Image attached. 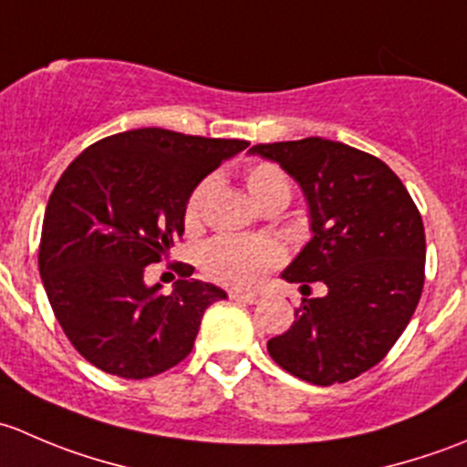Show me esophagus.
Instances as JSON below:
<instances>
[{
    "label": "esophagus",
    "instance_id": "34e87169",
    "mask_svg": "<svg viewBox=\"0 0 467 467\" xmlns=\"http://www.w3.org/2000/svg\"><path fill=\"white\" fill-rule=\"evenodd\" d=\"M230 298H233L234 303H244V305H255L257 303L255 294H239V291H233V294H230Z\"/></svg>",
    "mask_w": 467,
    "mask_h": 467
}]
</instances>
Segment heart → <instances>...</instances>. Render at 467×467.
Segmentation results:
<instances>
[{"instance_id": "1", "label": "heart", "mask_w": 467, "mask_h": 467, "mask_svg": "<svg viewBox=\"0 0 467 467\" xmlns=\"http://www.w3.org/2000/svg\"><path fill=\"white\" fill-rule=\"evenodd\" d=\"M246 187L262 210L286 207L291 201V182L273 162H257L246 171ZM214 192V178H203L192 190L185 205L187 225H199L205 216L207 201ZM203 268L214 282L234 289H253L271 268L285 260V253L268 239L219 237L203 248Z\"/></svg>"}]
</instances>
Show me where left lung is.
Here are the masks:
<instances>
[{"mask_svg":"<svg viewBox=\"0 0 467 467\" xmlns=\"http://www.w3.org/2000/svg\"><path fill=\"white\" fill-rule=\"evenodd\" d=\"M251 153L280 164L309 205L314 237L282 277L327 286L323 298H303L294 325L266 343L268 355L309 384L359 378L389 355L420 300V212L389 164L348 144L305 138Z\"/></svg>","mask_w":467,"mask_h":467,"instance_id":"1","label":"left lung"}]
</instances>
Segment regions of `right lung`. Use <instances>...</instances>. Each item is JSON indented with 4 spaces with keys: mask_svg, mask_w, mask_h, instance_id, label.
Listing matches in <instances>:
<instances>
[{
    "mask_svg": "<svg viewBox=\"0 0 467 467\" xmlns=\"http://www.w3.org/2000/svg\"><path fill=\"white\" fill-rule=\"evenodd\" d=\"M246 146L135 129L88 146L56 182L37 266L65 337L99 370L146 379L192 352L205 309L225 291L176 264L182 280L164 296L144 271L185 233L192 190Z\"/></svg>",
    "mask_w": 467,
    "mask_h": 467,
    "instance_id": "add662e5",
    "label": "right lung"
}]
</instances>
